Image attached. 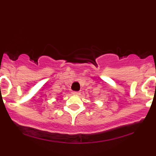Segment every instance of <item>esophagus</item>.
Returning a JSON list of instances; mask_svg holds the SVG:
<instances>
[{"label":"esophagus","instance_id":"obj_1","mask_svg":"<svg viewBox=\"0 0 156 156\" xmlns=\"http://www.w3.org/2000/svg\"><path fill=\"white\" fill-rule=\"evenodd\" d=\"M71 94H73V95L79 96L80 94V92H71Z\"/></svg>","mask_w":156,"mask_h":156}]
</instances>
